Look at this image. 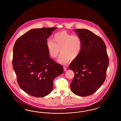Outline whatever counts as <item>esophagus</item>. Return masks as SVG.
<instances>
[{
	"mask_svg": "<svg viewBox=\"0 0 121 121\" xmlns=\"http://www.w3.org/2000/svg\"><path fill=\"white\" fill-rule=\"evenodd\" d=\"M63 69H64V71H66L68 70V68L67 67H63Z\"/></svg>",
	"mask_w": 121,
	"mask_h": 121,
	"instance_id": "1",
	"label": "esophagus"
}]
</instances>
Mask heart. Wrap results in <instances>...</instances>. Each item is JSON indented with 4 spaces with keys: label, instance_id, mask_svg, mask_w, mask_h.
Listing matches in <instances>:
<instances>
[{
    "label": "heart",
    "instance_id": "obj_1",
    "mask_svg": "<svg viewBox=\"0 0 121 121\" xmlns=\"http://www.w3.org/2000/svg\"><path fill=\"white\" fill-rule=\"evenodd\" d=\"M52 40L47 41V49L50 56L54 58L57 57L61 49L62 53L58 60L59 63L66 64L70 62V59L74 60L79 56L82 42L78 35L62 31L54 35Z\"/></svg>",
    "mask_w": 121,
    "mask_h": 121
}]
</instances>
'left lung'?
Here are the masks:
<instances>
[{
  "label": "left lung",
  "mask_w": 121,
  "mask_h": 121,
  "mask_svg": "<svg viewBox=\"0 0 121 121\" xmlns=\"http://www.w3.org/2000/svg\"><path fill=\"white\" fill-rule=\"evenodd\" d=\"M75 31L82 40V47L79 56L69 66L75 74L70 87L76 95L86 97L94 93L103 84L108 57L101 38L86 29H76Z\"/></svg>",
  "instance_id": "8db88e82"
}]
</instances>
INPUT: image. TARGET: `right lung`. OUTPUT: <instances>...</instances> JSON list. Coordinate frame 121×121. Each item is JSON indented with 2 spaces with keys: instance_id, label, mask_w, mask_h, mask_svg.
Listing matches in <instances>:
<instances>
[{
  "instance_id": "add662e5",
  "label": "right lung",
  "mask_w": 121,
  "mask_h": 121,
  "mask_svg": "<svg viewBox=\"0 0 121 121\" xmlns=\"http://www.w3.org/2000/svg\"><path fill=\"white\" fill-rule=\"evenodd\" d=\"M57 28L34 29L16 41L13 67L20 87L29 95L43 97L52 90L54 79L63 73V67L49 57L48 38Z\"/></svg>"
}]
</instances>
